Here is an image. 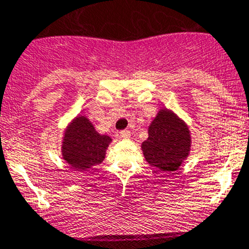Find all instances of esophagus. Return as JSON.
<instances>
[{
  "label": "esophagus",
  "instance_id": "obj_1",
  "mask_svg": "<svg viewBox=\"0 0 249 249\" xmlns=\"http://www.w3.org/2000/svg\"><path fill=\"white\" fill-rule=\"evenodd\" d=\"M120 136H121V138H123V139H129V138H131V133H129L128 131L120 132Z\"/></svg>",
  "mask_w": 249,
  "mask_h": 249
}]
</instances>
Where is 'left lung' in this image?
<instances>
[{
  "mask_svg": "<svg viewBox=\"0 0 249 249\" xmlns=\"http://www.w3.org/2000/svg\"><path fill=\"white\" fill-rule=\"evenodd\" d=\"M189 127L175 111L161 107L148 127V139L142 143L146 162L164 172L178 170L191 151Z\"/></svg>",
  "mask_w": 249,
  "mask_h": 249,
  "instance_id": "left-lung-1",
  "label": "left lung"
}]
</instances>
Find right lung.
I'll return each mask as SVG.
<instances>
[{
    "label": "right lung",
    "mask_w": 249,
    "mask_h": 249,
    "mask_svg": "<svg viewBox=\"0 0 249 249\" xmlns=\"http://www.w3.org/2000/svg\"><path fill=\"white\" fill-rule=\"evenodd\" d=\"M111 142V137L99 133L93 122L80 113L63 131L61 155L72 169L85 171L104 161Z\"/></svg>",
    "instance_id": "add662e5"
}]
</instances>
